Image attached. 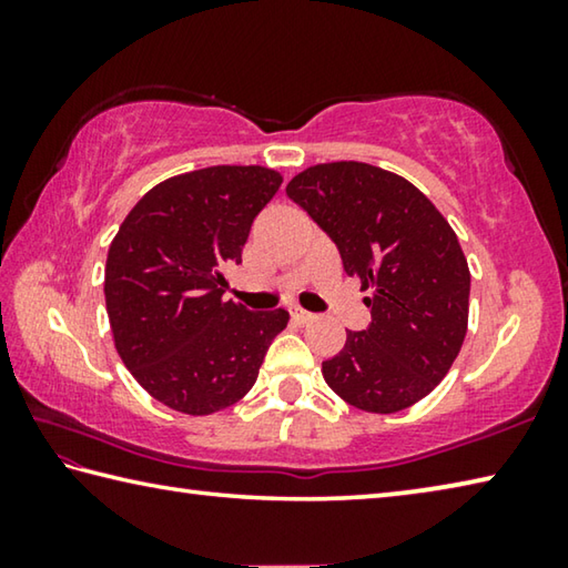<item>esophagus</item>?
Instances as JSON below:
<instances>
[{
	"label": "esophagus",
	"mask_w": 568,
	"mask_h": 568,
	"mask_svg": "<svg viewBox=\"0 0 568 568\" xmlns=\"http://www.w3.org/2000/svg\"><path fill=\"white\" fill-rule=\"evenodd\" d=\"M291 318H293V323H297V325H305V323H311V321L315 318V315L303 311V307H291Z\"/></svg>",
	"instance_id": "1"
}]
</instances>
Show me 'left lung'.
I'll return each mask as SVG.
<instances>
[{"label":"left lung","mask_w":568,"mask_h":568,"mask_svg":"<svg viewBox=\"0 0 568 568\" xmlns=\"http://www.w3.org/2000/svg\"><path fill=\"white\" fill-rule=\"evenodd\" d=\"M287 197L371 291V323L348 331L323 378L351 406L396 413L426 398L466 338L470 273L458 237L408 180L365 162H328L287 182Z\"/></svg>","instance_id":"obj_1"}]
</instances>
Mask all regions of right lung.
I'll return each mask as SVG.
<instances>
[{
  "instance_id": "right-lung-1",
  "label": "right lung",
  "mask_w": 568,
  "mask_h": 568,
  "mask_svg": "<svg viewBox=\"0 0 568 568\" xmlns=\"http://www.w3.org/2000/svg\"><path fill=\"white\" fill-rule=\"evenodd\" d=\"M283 178L215 165L152 187L124 217L104 267V301L122 363L152 398L210 416L253 388L287 313L223 301L257 213Z\"/></svg>"
}]
</instances>
